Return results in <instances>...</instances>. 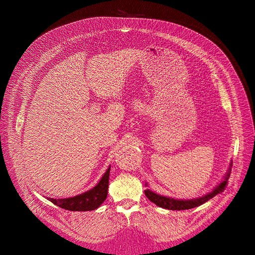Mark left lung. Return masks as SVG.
Masks as SVG:
<instances>
[{
    "label": "left lung",
    "mask_w": 255,
    "mask_h": 255,
    "mask_svg": "<svg viewBox=\"0 0 255 255\" xmlns=\"http://www.w3.org/2000/svg\"><path fill=\"white\" fill-rule=\"evenodd\" d=\"M230 170L227 173V175L225 176V180L221 182L217 187H215V189L211 193L205 195L203 197H199L196 199H187V200H183V199H174V198H170V197H165L162 196V195H158L153 193L150 189H145L144 194L145 196L150 199L151 202L154 203L156 206L159 207L165 208V209H170V210H185V209H191L194 207H197L199 205H203L204 203L207 202L210 198H213L216 195L220 194L224 191L225 187L228 184V178L230 176Z\"/></svg>",
    "instance_id": "obj_1"
}]
</instances>
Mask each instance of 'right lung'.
Instances as JSON below:
<instances>
[{
    "label": "right lung",
    "instance_id": "add662e5",
    "mask_svg": "<svg viewBox=\"0 0 255 255\" xmlns=\"http://www.w3.org/2000/svg\"><path fill=\"white\" fill-rule=\"evenodd\" d=\"M110 171L111 167H108L105 174L101 178L99 184L88 192L74 197L62 199L48 198V200H50L51 203L59 206V207L71 211H89L99 208L107 197L108 182H110Z\"/></svg>",
    "mask_w": 255,
    "mask_h": 255
}]
</instances>
